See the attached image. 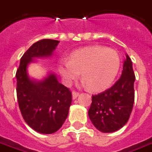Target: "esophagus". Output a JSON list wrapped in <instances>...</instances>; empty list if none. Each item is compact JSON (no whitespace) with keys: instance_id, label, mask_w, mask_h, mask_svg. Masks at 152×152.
<instances>
[{"instance_id":"esophagus-1","label":"esophagus","mask_w":152,"mask_h":152,"mask_svg":"<svg viewBox=\"0 0 152 152\" xmlns=\"http://www.w3.org/2000/svg\"><path fill=\"white\" fill-rule=\"evenodd\" d=\"M72 99H76L78 96H79V93L76 92V91H72Z\"/></svg>"}]
</instances>
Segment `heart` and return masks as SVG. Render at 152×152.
<instances>
[{
    "mask_svg": "<svg viewBox=\"0 0 152 152\" xmlns=\"http://www.w3.org/2000/svg\"><path fill=\"white\" fill-rule=\"evenodd\" d=\"M121 66L118 53L112 49L89 46L76 50L69 60H61L58 71L63 81L69 85L81 72L84 84L91 90H101L111 85Z\"/></svg>",
    "mask_w": 152,
    "mask_h": 152,
    "instance_id": "heart-1",
    "label": "heart"
}]
</instances>
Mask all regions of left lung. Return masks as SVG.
<instances>
[{"label": "left lung", "mask_w": 152, "mask_h": 152, "mask_svg": "<svg viewBox=\"0 0 152 152\" xmlns=\"http://www.w3.org/2000/svg\"><path fill=\"white\" fill-rule=\"evenodd\" d=\"M125 56L121 78L110 89L92 96L89 117L102 133H112L123 127L133 110L135 75L130 58Z\"/></svg>", "instance_id": "8db88e82"}]
</instances>
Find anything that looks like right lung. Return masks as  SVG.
<instances>
[{
	"mask_svg": "<svg viewBox=\"0 0 152 152\" xmlns=\"http://www.w3.org/2000/svg\"><path fill=\"white\" fill-rule=\"evenodd\" d=\"M58 43L43 39L33 44L22 56L16 72L17 99L23 118L40 134H53L62 127L72 103V93L58 81L54 74L40 81L31 80L27 67L36 58L51 56Z\"/></svg>",
	"mask_w": 152,
	"mask_h": 152,
	"instance_id": "obj_1",
	"label": "right lung"
}]
</instances>
